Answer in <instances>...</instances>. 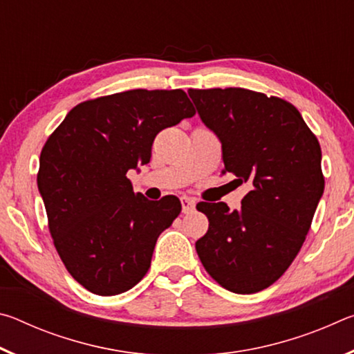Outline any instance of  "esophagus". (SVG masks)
Returning a JSON list of instances; mask_svg holds the SVG:
<instances>
[{
  "label": "esophagus",
  "instance_id": "esophagus-1",
  "mask_svg": "<svg viewBox=\"0 0 354 354\" xmlns=\"http://www.w3.org/2000/svg\"><path fill=\"white\" fill-rule=\"evenodd\" d=\"M181 206H183V212L189 214L195 209V200L189 198V196H183L181 198Z\"/></svg>",
  "mask_w": 354,
  "mask_h": 354
}]
</instances>
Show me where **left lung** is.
Returning a JSON list of instances; mask_svg holds the SVG:
<instances>
[{
    "label": "left lung",
    "mask_w": 354,
    "mask_h": 354,
    "mask_svg": "<svg viewBox=\"0 0 354 354\" xmlns=\"http://www.w3.org/2000/svg\"><path fill=\"white\" fill-rule=\"evenodd\" d=\"M189 97L221 142V173L251 185L241 211L196 205L209 220L196 253L226 290L256 293L283 277L303 247L325 189L320 143L283 98L241 87L189 88Z\"/></svg>",
    "instance_id": "1"
}]
</instances>
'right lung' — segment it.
<instances>
[{
    "label": "right lung",
    "mask_w": 354,
    "mask_h": 354,
    "mask_svg": "<svg viewBox=\"0 0 354 354\" xmlns=\"http://www.w3.org/2000/svg\"><path fill=\"white\" fill-rule=\"evenodd\" d=\"M194 115L181 88H136L80 103L48 137L37 173L48 227L65 268L88 292L118 295L147 274L181 203L134 194L127 173L149 162L158 133Z\"/></svg>",
    "instance_id": "1"
}]
</instances>
